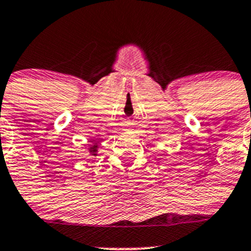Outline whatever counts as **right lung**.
<instances>
[{
  "mask_svg": "<svg viewBox=\"0 0 251 251\" xmlns=\"http://www.w3.org/2000/svg\"><path fill=\"white\" fill-rule=\"evenodd\" d=\"M90 152H91V154H95V152H97V146L90 147Z\"/></svg>",
  "mask_w": 251,
  "mask_h": 251,
  "instance_id": "1",
  "label": "right lung"
}]
</instances>
